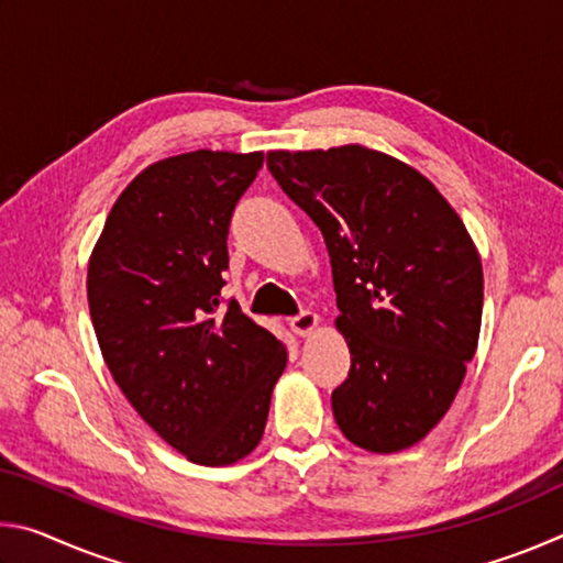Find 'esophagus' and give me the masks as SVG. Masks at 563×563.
Here are the masks:
<instances>
[{"label": "esophagus", "mask_w": 563, "mask_h": 563, "mask_svg": "<svg viewBox=\"0 0 563 563\" xmlns=\"http://www.w3.org/2000/svg\"><path fill=\"white\" fill-rule=\"evenodd\" d=\"M288 325H290V330L295 332V335L308 338V335H312V332L318 330V325H320V318H318L316 312H312V310H302L300 316H295V318H290V320H288Z\"/></svg>", "instance_id": "34e87169"}]
</instances>
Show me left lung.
<instances>
[{"mask_svg":"<svg viewBox=\"0 0 563 563\" xmlns=\"http://www.w3.org/2000/svg\"><path fill=\"white\" fill-rule=\"evenodd\" d=\"M280 188L325 238L350 375L332 393L360 450L422 442L474 357L484 273L450 201L405 161L362 144L268 151Z\"/></svg>","mask_w":563,"mask_h":563,"instance_id":"1","label":"left lung"}]
</instances>
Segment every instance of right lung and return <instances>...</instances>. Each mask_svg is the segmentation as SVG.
Returning <instances> with one entry per match:
<instances>
[{
    "mask_svg": "<svg viewBox=\"0 0 563 563\" xmlns=\"http://www.w3.org/2000/svg\"><path fill=\"white\" fill-rule=\"evenodd\" d=\"M263 151L198 148L146 166L93 245L89 312L103 362L161 440L203 466L263 440L288 347L235 300L221 310L228 225Z\"/></svg>",
    "mask_w": 563,
    "mask_h": 563,
    "instance_id": "add662e5",
    "label": "right lung"
}]
</instances>
